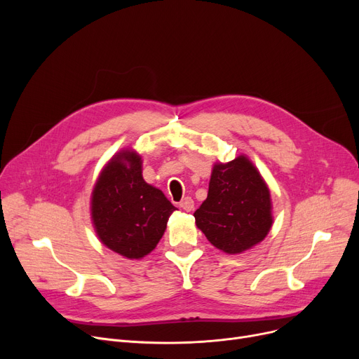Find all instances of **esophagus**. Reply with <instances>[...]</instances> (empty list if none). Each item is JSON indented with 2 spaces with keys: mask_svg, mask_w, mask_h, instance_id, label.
Wrapping results in <instances>:
<instances>
[{
  "mask_svg": "<svg viewBox=\"0 0 359 359\" xmlns=\"http://www.w3.org/2000/svg\"><path fill=\"white\" fill-rule=\"evenodd\" d=\"M179 206H180V208H182L183 211H186V212H191V211L195 208V202H194V199H192V198H184V199H182V201H180Z\"/></svg>",
  "mask_w": 359,
  "mask_h": 359,
  "instance_id": "1",
  "label": "esophagus"
}]
</instances>
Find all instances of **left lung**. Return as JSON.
Segmentation results:
<instances>
[{"label": "left lung", "mask_w": 359, "mask_h": 359, "mask_svg": "<svg viewBox=\"0 0 359 359\" xmlns=\"http://www.w3.org/2000/svg\"><path fill=\"white\" fill-rule=\"evenodd\" d=\"M271 194L244 156L215 164L208 196L195 211L198 229L211 244L237 255L266 237L272 225Z\"/></svg>", "instance_id": "obj_1"}]
</instances>
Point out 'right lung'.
<instances>
[{
    "mask_svg": "<svg viewBox=\"0 0 359 359\" xmlns=\"http://www.w3.org/2000/svg\"><path fill=\"white\" fill-rule=\"evenodd\" d=\"M177 208L142 179L141 157L122 151L103 168L94 186L91 218L104 246L128 259L153 252Z\"/></svg>",
    "mask_w": 359,
    "mask_h": 359,
    "instance_id": "obj_1",
    "label": "right lung"
}]
</instances>
